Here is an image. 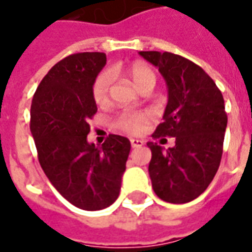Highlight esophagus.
Here are the masks:
<instances>
[{
  "label": "esophagus",
  "mask_w": 252,
  "mask_h": 252,
  "mask_svg": "<svg viewBox=\"0 0 252 252\" xmlns=\"http://www.w3.org/2000/svg\"><path fill=\"white\" fill-rule=\"evenodd\" d=\"M130 144H131L133 148H140V147H143L144 145V141L143 140H137V138H131V140H130Z\"/></svg>",
  "instance_id": "1"
}]
</instances>
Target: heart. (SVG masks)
<instances>
[{
	"instance_id": "obj_1",
	"label": "heart",
	"mask_w": 252,
	"mask_h": 252,
	"mask_svg": "<svg viewBox=\"0 0 252 252\" xmlns=\"http://www.w3.org/2000/svg\"><path fill=\"white\" fill-rule=\"evenodd\" d=\"M111 74L112 71H101L92 83V97L97 105H104L108 103L109 88L112 82ZM126 74L140 90L147 86H155V71L143 62L130 64L126 68ZM151 119L152 115L148 111H122L114 119V127L122 130L127 134H140L145 130Z\"/></svg>"
}]
</instances>
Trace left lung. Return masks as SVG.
Masks as SVG:
<instances>
[{
    "label": "left lung",
    "mask_w": 252,
    "mask_h": 252,
    "mask_svg": "<svg viewBox=\"0 0 252 252\" xmlns=\"http://www.w3.org/2000/svg\"><path fill=\"white\" fill-rule=\"evenodd\" d=\"M140 55L159 68L169 89L164 121L152 137H176V145L166 151L147 144L152 188L164 202L188 203L207 189L220 167L228 123L223 97L209 74L188 59L154 50Z\"/></svg>",
    "instance_id": "1"
}]
</instances>
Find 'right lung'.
I'll return each mask as SVG.
<instances>
[{
  "label": "right lung",
  "mask_w": 252,
  "mask_h": 252,
  "mask_svg": "<svg viewBox=\"0 0 252 252\" xmlns=\"http://www.w3.org/2000/svg\"><path fill=\"white\" fill-rule=\"evenodd\" d=\"M107 63L101 52L64 57L43 76L32 97L30 130L43 173L75 207L103 210L119 196L130 141L109 134L101 147L88 143L97 112L92 83Z\"/></svg>",
  "instance_id": "right-lung-1"
}]
</instances>
